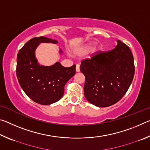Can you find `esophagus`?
Wrapping results in <instances>:
<instances>
[{
	"label": "esophagus",
	"instance_id": "1",
	"mask_svg": "<svg viewBox=\"0 0 150 150\" xmlns=\"http://www.w3.org/2000/svg\"><path fill=\"white\" fill-rule=\"evenodd\" d=\"M76 71H77V72L80 71V65L79 64L76 65Z\"/></svg>",
	"mask_w": 150,
	"mask_h": 150
}]
</instances>
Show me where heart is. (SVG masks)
<instances>
[{
	"mask_svg": "<svg viewBox=\"0 0 150 150\" xmlns=\"http://www.w3.org/2000/svg\"><path fill=\"white\" fill-rule=\"evenodd\" d=\"M92 45H93V44H91L86 45V46L83 49L81 53H82V54H87V53L89 52V50L91 49V47H92ZM101 49H102V47L100 46V45H98V46H97V47L95 48V50H94V52H98V51L101 50Z\"/></svg>",
	"mask_w": 150,
	"mask_h": 150,
	"instance_id": "1",
	"label": "heart"
}]
</instances>
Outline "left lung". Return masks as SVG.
Returning <instances> with one entry per match:
<instances>
[{
  "instance_id": "obj_1",
  "label": "left lung",
  "mask_w": 150,
  "mask_h": 150,
  "mask_svg": "<svg viewBox=\"0 0 150 150\" xmlns=\"http://www.w3.org/2000/svg\"><path fill=\"white\" fill-rule=\"evenodd\" d=\"M113 50L98 52L82 61L85 75L84 93L87 100L98 107H107L120 100L132 82L135 67L128 45L120 40Z\"/></svg>"
}]
</instances>
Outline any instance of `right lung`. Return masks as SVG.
Here are the masks:
<instances>
[{
  "instance_id": "1",
  "label": "right lung",
  "mask_w": 150,
  "mask_h": 150,
  "mask_svg": "<svg viewBox=\"0 0 150 150\" xmlns=\"http://www.w3.org/2000/svg\"><path fill=\"white\" fill-rule=\"evenodd\" d=\"M40 43L56 44L57 41L44 36L30 40L18 54L16 75L20 87L30 98L49 105L63 96L65 84L75 74V65L65 67L56 62L51 66L40 65L35 57V50Z\"/></svg>"
}]
</instances>
